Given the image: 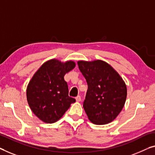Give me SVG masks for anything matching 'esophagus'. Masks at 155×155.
I'll return each mask as SVG.
<instances>
[{"mask_svg": "<svg viewBox=\"0 0 155 155\" xmlns=\"http://www.w3.org/2000/svg\"><path fill=\"white\" fill-rule=\"evenodd\" d=\"M81 97L80 95H78L77 97H76V101H81Z\"/></svg>", "mask_w": 155, "mask_h": 155, "instance_id": "obj_1", "label": "esophagus"}]
</instances>
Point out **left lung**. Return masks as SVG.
<instances>
[{
	"label": "left lung",
	"instance_id": "8db88e82",
	"mask_svg": "<svg viewBox=\"0 0 155 155\" xmlns=\"http://www.w3.org/2000/svg\"><path fill=\"white\" fill-rule=\"evenodd\" d=\"M86 79L87 91L84 108L87 117L94 124L111 122L125 104L127 85L113 67L101 60L78 61Z\"/></svg>",
	"mask_w": 155,
	"mask_h": 155
}]
</instances>
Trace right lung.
<instances>
[{"label":"right lung","mask_w":155,"mask_h":155,"mask_svg":"<svg viewBox=\"0 0 155 155\" xmlns=\"http://www.w3.org/2000/svg\"><path fill=\"white\" fill-rule=\"evenodd\" d=\"M72 61H46L35 73L26 88L28 105L33 114L45 123H54L63 117L75 99L68 95L64 77L75 68Z\"/></svg>","instance_id":"1"}]
</instances>
